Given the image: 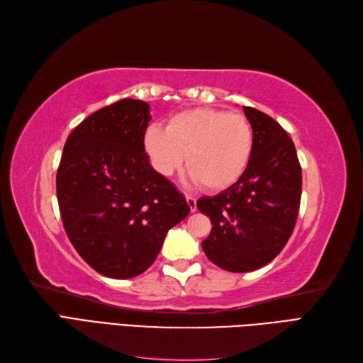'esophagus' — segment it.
<instances>
[{
    "label": "esophagus",
    "instance_id": "obj_1",
    "mask_svg": "<svg viewBox=\"0 0 363 363\" xmlns=\"http://www.w3.org/2000/svg\"><path fill=\"white\" fill-rule=\"evenodd\" d=\"M186 203H188L191 212H195L196 211V200L194 199L192 195H186Z\"/></svg>",
    "mask_w": 363,
    "mask_h": 363
}]
</instances>
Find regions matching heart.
<instances>
[{"mask_svg":"<svg viewBox=\"0 0 363 363\" xmlns=\"http://www.w3.org/2000/svg\"><path fill=\"white\" fill-rule=\"evenodd\" d=\"M144 148L152 168L168 177L183 160L189 179L211 191L235 184L248 168L255 148L250 121L216 108H191L172 115L167 128L151 125Z\"/></svg>","mask_w":363,"mask_h":363,"instance_id":"1","label":"heart"}]
</instances>
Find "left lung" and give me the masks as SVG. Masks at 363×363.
Instances as JSON below:
<instances>
[{
  "label": "left lung",
  "mask_w": 363,
  "mask_h": 363,
  "mask_svg": "<svg viewBox=\"0 0 363 363\" xmlns=\"http://www.w3.org/2000/svg\"><path fill=\"white\" fill-rule=\"evenodd\" d=\"M255 133L248 168L235 184L196 201L212 230L201 247L216 267L248 272L265 267L289 240L301 200V167L292 139L257 108L244 107Z\"/></svg>",
  "instance_id": "8db88e82"
}]
</instances>
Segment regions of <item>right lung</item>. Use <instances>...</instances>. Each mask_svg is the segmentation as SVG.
<instances>
[{
  "label": "right lung",
  "instance_id": "add662e5",
  "mask_svg": "<svg viewBox=\"0 0 363 363\" xmlns=\"http://www.w3.org/2000/svg\"><path fill=\"white\" fill-rule=\"evenodd\" d=\"M150 106L131 98L100 108L72 130L57 169L65 232L87 265L111 279L148 269L168 230L191 211L150 164Z\"/></svg>",
  "mask_w": 363,
  "mask_h": 363
}]
</instances>
